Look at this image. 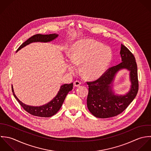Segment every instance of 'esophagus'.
<instances>
[{
	"label": "esophagus",
	"mask_w": 151,
	"mask_h": 151,
	"mask_svg": "<svg viewBox=\"0 0 151 151\" xmlns=\"http://www.w3.org/2000/svg\"><path fill=\"white\" fill-rule=\"evenodd\" d=\"M73 84H74V86L75 87H78V86H79L81 85V82L80 81H76L74 82Z\"/></svg>",
	"instance_id": "34e87169"
}]
</instances>
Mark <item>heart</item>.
<instances>
[{
    "label": "heart",
    "instance_id": "1",
    "mask_svg": "<svg viewBox=\"0 0 151 151\" xmlns=\"http://www.w3.org/2000/svg\"><path fill=\"white\" fill-rule=\"evenodd\" d=\"M69 58L72 63L68 65L69 72H73L76 70L75 66L82 64L83 76L88 79L94 80L101 76L107 69L112 59V53L109 48L101 42L86 39L72 46Z\"/></svg>",
    "mask_w": 151,
    "mask_h": 151
}]
</instances>
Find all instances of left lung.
Instances as JSON below:
<instances>
[{"mask_svg": "<svg viewBox=\"0 0 151 151\" xmlns=\"http://www.w3.org/2000/svg\"><path fill=\"white\" fill-rule=\"evenodd\" d=\"M121 62L109 69L97 80L87 82L89 93L87 106L91 113L97 118L106 119L116 116L124 111L136 97L138 91L137 65L130 51L121 44ZM122 69L129 71L131 87L124 95L116 94L113 82L117 73Z\"/></svg>", "mask_w": 151, "mask_h": 151, "instance_id": "8db88e82", "label": "left lung"}]
</instances>
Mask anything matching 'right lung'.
I'll return each mask as SVG.
<instances>
[{"mask_svg": "<svg viewBox=\"0 0 151 151\" xmlns=\"http://www.w3.org/2000/svg\"><path fill=\"white\" fill-rule=\"evenodd\" d=\"M58 37V34H50L47 35L35 34L29 38L24 42H23L17 49L16 52L31 43L37 42H49L54 40ZM12 88V92L15 99L27 112L31 115L37 117H50L55 114L60 110L67 94L73 89V83L70 84H64L62 85L57 94L52 100H51L48 103L40 106H32L23 103L16 96L14 92L13 86Z\"/></svg>", "mask_w": 151, "mask_h": 151, "instance_id": "right-lung-1", "label": "right lung"}]
</instances>
